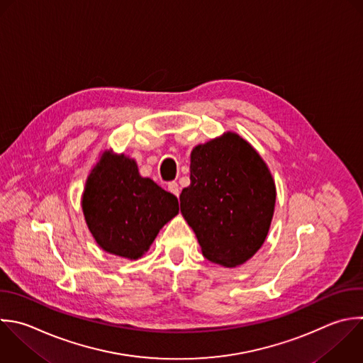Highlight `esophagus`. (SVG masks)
Returning a JSON list of instances; mask_svg holds the SVG:
<instances>
[{
  "label": "esophagus",
  "instance_id": "34e87169",
  "mask_svg": "<svg viewBox=\"0 0 363 363\" xmlns=\"http://www.w3.org/2000/svg\"><path fill=\"white\" fill-rule=\"evenodd\" d=\"M167 189H169V191H170V193H173L176 197H179V194H180V187H179V184H177L176 182L169 183Z\"/></svg>",
  "mask_w": 363,
  "mask_h": 363
}]
</instances>
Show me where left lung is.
<instances>
[{"label": "left lung", "mask_w": 363, "mask_h": 363, "mask_svg": "<svg viewBox=\"0 0 363 363\" xmlns=\"http://www.w3.org/2000/svg\"><path fill=\"white\" fill-rule=\"evenodd\" d=\"M275 196L261 156L237 133L227 132L193 149L190 186L180 194V210L203 255L233 268L264 244Z\"/></svg>", "instance_id": "obj_1"}]
</instances>
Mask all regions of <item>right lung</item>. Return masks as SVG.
Segmentation results:
<instances>
[{
  "label": "right lung",
  "instance_id": "obj_1",
  "mask_svg": "<svg viewBox=\"0 0 363 363\" xmlns=\"http://www.w3.org/2000/svg\"><path fill=\"white\" fill-rule=\"evenodd\" d=\"M82 210L101 248L138 259L179 213V200L142 177L133 159L105 152L86 180Z\"/></svg>",
  "mask_w": 363,
  "mask_h": 363
}]
</instances>
